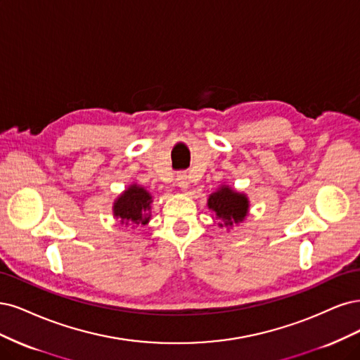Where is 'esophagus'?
I'll return each instance as SVG.
<instances>
[{
    "instance_id": "esophagus-1",
    "label": "esophagus",
    "mask_w": 360,
    "mask_h": 360,
    "mask_svg": "<svg viewBox=\"0 0 360 360\" xmlns=\"http://www.w3.org/2000/svg\"><path fill=\"white\" fill-rule=\"evenodd\" d=\"M176 184L181 190L185 191L188 188V176L185 175V173H179V175L176 176Z\"/></svg>"
}]
</instances>
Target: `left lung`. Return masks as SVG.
I'll return each instance as SVG.
<instances>
[{
	"mask_svg": "<svg viewBox=\"0 0 360 360\" xmlns=\"http://www.w3.org/2000/svg\"><path fill=\"white\" fill-rule=\"evenodd\" d=\"M207 207L215 212V218L219 219V227H231L245 219L248 214L250 202L243 193H238L229 185H221L207 199Z\"/></svg>",
	"mask_w": 360,
	"mask_h": 360,
	"instance_id": "1",
	"label": "left lung"
}]
</instances>
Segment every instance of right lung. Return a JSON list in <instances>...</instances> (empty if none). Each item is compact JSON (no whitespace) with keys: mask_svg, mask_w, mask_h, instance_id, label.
Wrapping results in <instances>:
<instances>
[{"mask_svg":"<svg viewBox=\"0 0 360 360\" xmlns=\"http://www.w3.org/2000/svg\"><path fill=\"white\" fill-rule=\"evenodd\" d=\"M153 195L137 184L130 185L113 203V215L121 219V224H148Z\"/></svg>","mask_w":360,"mask_h":360,"instance_id":"right-lung-1","label":"right lung"}]
</instances>
